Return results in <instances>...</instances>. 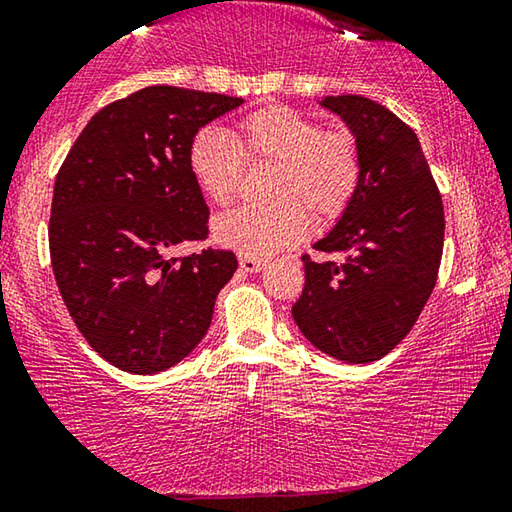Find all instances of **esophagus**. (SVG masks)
Returning <instances> with one entry per match:
<instances>
[{
  "label": "esophagus",
  "mask_w": 512,
  "mask_h": 512,
  "mask_svg": "<svg viewBox=\"0 0 512 512\" xmlns=\"http://www.w3.org/2000/svg\"><path fill=\"white\" fill-rule=\"evenodd\" d=\"M239 266L246 273H257L264 269V259H257V257H250V255H239Z\"/></svg>",
  "instance_id": "1"
}]
</instances>
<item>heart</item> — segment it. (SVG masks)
Instances as JSON below:
<instances>
[{
  "label": "heart",
  "instance_id": "obj_1",
  "mask_svg": "<svg viewBox=\"0 0 512 512\" xmlns=\"http://www.w3.org/2000/svg\"><path fill=\"white\" fill-rule=\"evenodd\" d=\"M186 164L198 189L218 207L239 196L246 164H273L266 205L223 214L216 239L241 255L269 257L296 246L312 227L342 218L362 184L358 139L346 127H321L310 113L266 104L234 125V136L200 127L189 143Z\"/></svg>",
  "mask_w": 512,
  "mask_h": 512
}]
</instances>
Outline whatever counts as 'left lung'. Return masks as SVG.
<instances>
[{
  "mask_svg": "<svg viewBox=\"0 0 512 512\" xmlns=\"http://www.w3.org/2000/svg\"><path fill=\"white\" fill-rule=\"evenodd\" d=\"M351 127L362 184L348 212L303 255L305 287L291 307L296 326L330 358L376 362L415 326L431 298L444 248L440 189L415 129L362 95L326 97Z\"/></svg>",
  "mask_w": 512,
  "mask_h": 512,
  "instance_id": "left-lung-1",
  "label": "left lung"
}]
</instances>
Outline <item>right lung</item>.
<instances>
[{
    "instance_id": "1",
    "label": "right lung",
    "mask_w": 512,
    "mask_h": 512,
    "mask_svg": "<svg viewBox=\"0 0 512 512\" xmlns=\"http://www.w3.org/2000/svg\"><path fill=\"white\" fill-rule=\"evenodd\" d=\"M241 97L148 86L107 104L77 136L54 182L50 259L61 298L97 355L129 373L186 358L237 271L232 250L168 259L209 237V207L186 152Z\"/></svg>"
}]
</instances>
